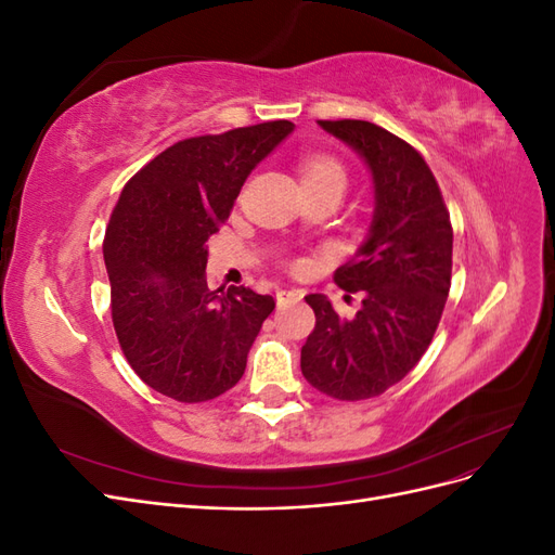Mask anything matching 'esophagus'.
<instances>
[{"label": "esophagus", "mask_w": 555, "mask_h": 555, "mask_svg": "<svg viewBox=\"0 0 555 555\" xmlns=\"http://www.w3.org/2000/svg\"><path fill=\"white\" fill-rule=\"evenodd\" d=\"M304 298V292L298 289H280L278 292V306H287V304H296V300Z\"/></svg>", "instance_id": "esophagus-1"}]
</instances>
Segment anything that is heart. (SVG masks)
<instances>
[{"mask_svg":"<svg viewBox=\"0 0 555 555\" xmlns=\"http://www.w3.org/2000/svg\"><path fill=\"white\" fill-rule=\"evenodd\" d=\"M300 176H304V184H326L335 182L345 188V166L331 157V155H306L304 162H300Z\"/></svg>","mask_w":555,"mask_h":555,"instance_id":"obj_1","label":"heart"}]
</instances>
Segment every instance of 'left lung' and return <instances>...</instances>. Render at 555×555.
<instances>
[{
  "label": "left lung",
  "mask_w": 555,
  "mask_h": 555,
  "mask_svg": "<svg viewBox=\"0 0 555 555\" xmlns=\"http://www.w3.org/2000/svg\"><path fill=\"white\" fill-rule=\"evenodd\" d=\"M373 173L371 233L333 280L361 294L345 319L324 294H308L314 331L300 349L304 377L331 398L365 400L398 384L426 354L451 287L453 231L433 171L416 150L365 120H319Z\"/></svg>",
  "instance_id": "1"
}]
</instances>
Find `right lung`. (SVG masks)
Listing matches in <instances>:
<instances>
[{"instance_id": "1", "label": "right lung", "mask_w": 555, "mask_h": 555, "mask_svg": "<svg viewBox=\"0 0 555 555\" xmlns=\"http://www.w3.org/2000/svg\"><path fill=\"white\" fill-rule=\"evenodd\" d=\"M289 120L173 143L133 176L104 238L117 343L147 386L206 402L236 386L273 296L208 289V238L255 166L289 137Z\"/></svg>"}]
</instances>
